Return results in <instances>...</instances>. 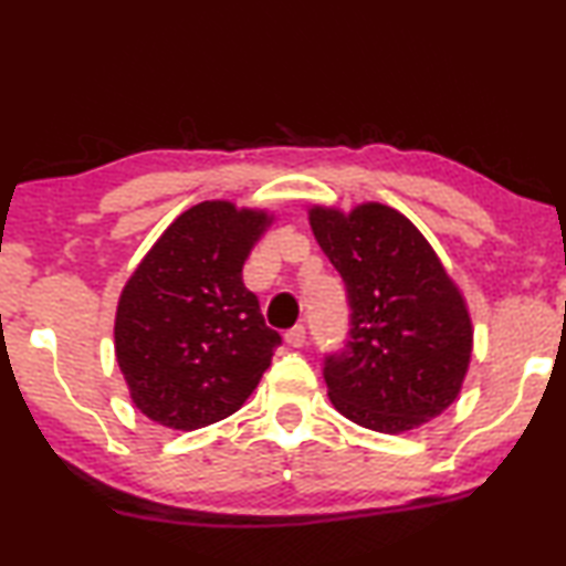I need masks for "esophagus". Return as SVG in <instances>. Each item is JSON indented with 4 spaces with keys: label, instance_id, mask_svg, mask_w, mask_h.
Segmentation results:
<instances>
[{
    "label": "esophagus",
    "instance_id": "obj_1",
    "mask_svg": "<svg viewBox=\"0 0 566 566\" xmlns=\"http://www.w3.org/2000/svg\"><path fill=\"white\" fill-rule=\"evenodd\" d=\"M305 328H302V325H294V328H290L284 333V340H286V346H292V348H302L305 346Z\"/></svg>",
    "mask_w": 566,
    "mask_h": 566
}]
</instances>
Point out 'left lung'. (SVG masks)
I'll use <instances>...</instances> for the list:
<instances>
[{"instance_id": "obj_1", "label": "left lung", "mask_w": 566, "mask_h": 566, "mask_svg": "<svg viewBox=\"0 0 566 566\" xmlns=\"http://www.w3.org/2000/svg\"><path fill=\"white\" fill-rule=\"evenodd\" d=\"M310 228L344 276L352 331L325 359L340 416L379 433H408L457 400L472 361L464 294L426 235L381 202L313 205Z\"/></svg>"}]
</instances>
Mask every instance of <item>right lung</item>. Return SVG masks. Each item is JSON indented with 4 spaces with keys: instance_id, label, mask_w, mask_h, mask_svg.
I'll return each instance as SVG.
<instances>
[{
    "instance_id": "add662e5",
    "label": "right lung",
    "mask_w": 566,
    "mask_h": 566,
    "mask_svg": "<svg viewBox=\"0 0 566 566\" xmlns=\"http://www.w3.org/2000/svg\"><path fill=\"white\" fill-rule=\"evenodd\" d=\"M274 212L205 200L189 207L125 282L115 356L143 416L197 431L233 416L259 387L282 336L243 284Z\"/></svg>"
}]
</instances>
